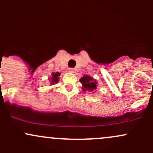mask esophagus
Returning <instances> with one entry per match:
<instances>
[{
  "label": "esophagus",
  "mask_w": 153,
  "mask_h": 153,
  "mask_svg": "<svg viewBox=\"0 0 153 153\" xmlns=\"http://www.w3.org/2000/svg\"><path fill=\"white\" fill-rule=\"evenodd\" d=\"M69 72H70V73H74V72H75V69H74L73 68H69Z\"/></svg>",
  "instance_id": "esophagus-1"
}]
</instances>
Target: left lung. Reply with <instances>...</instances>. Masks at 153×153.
Segmentation results:
<instances>
[{
	"label": "left lung",
	"instance_id": "left-lung-1",
	"mask_svg": "<svg viewBox=\"0 0 153 153\" xmlns=\"http://www.w3.org/2000/svg\"><path fill=\"white\" fill-rule=\"evenodd\" d=\"M80 82L82 84V90L84 92L89 91L92 92L97 89L98 82L97 80L94 79V78L89 76V75H85L80 79Z\"/></svg>",
	"mask_w": 153,
	"mask_h": 153
}]
</instances>
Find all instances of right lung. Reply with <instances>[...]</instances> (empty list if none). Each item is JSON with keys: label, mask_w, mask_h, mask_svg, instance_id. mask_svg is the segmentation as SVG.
Masks as SVG:
<instances>
[{"label": "right lung", "mask_w": 153, "mask_h": 153, "mask_svg": "<svg viewBox=\"0 0 153 153\" xmlns=\"http://www.w3.org/2000/svg\"><path fill=\"white\" fill-rule=\"evenodd\" d=\"M61 75V73L58 72H52V77L49 78V80H50V84L52 85H54L55 84H57L59 81V76Z\"/></svg>", "instance_id": "1"}]
</instances>
